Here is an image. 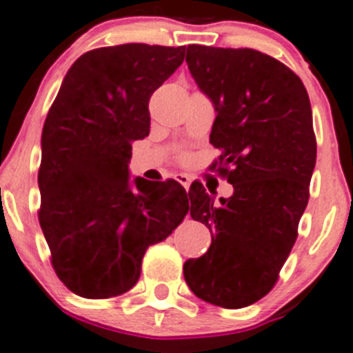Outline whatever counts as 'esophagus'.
Returning <instances> with one entry per match:
<instances>
[{
    "instance_id": "esophagus-1",
    "label": "esophagus",
    "mask_w": 353,
    "mask_h": 353,
    "mask_svg": "<svg viewBox=\"0 0 353 353\" xmlns=\"http://www.w3.org/2000/svg\"><path fill=\"white\" fill-rule=\"evenodd\" d=\"M176 179L179 181L181 184H183L184 188H190V184H191V179H190V176H188V174H176Z\"/></svg>"
}]
</instances>
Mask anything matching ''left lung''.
Masks as SVG:
<instances>
[{
  "label": "left lung",
  "instance_id": "left-lung-1",
  "mask_svg": "<svg viewBox=\"0 0 353 353\" xmlns=\"http://www.w3.org/2000/svg\"><path fill=\"white\" fill-rule=\"evenodd\" d=\"M186 63L216 109L210 169L234 186L213 201L190 190L191 216L213 232L208 251L184 263V279L210 304L239 309L279 280L309 201L316 137L307 90L279 59L254 49L188 46Z\"/></svg>",
  "mask_w": 353,
  "mask_h": 353
}]
</instances>
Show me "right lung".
<instances>
[{
  "label": "right lung",
  "mask_w": 353,
  "mask_h": 353,
  "mask_svg": "<svg viewBox=\"0 0 353 353\" xmlns=\"http://www.w3.org/2000/svg\"><path fill=\"white\" fill-rule=\"evenodd\" d=\"M186 46L121 44L81 54L42 130L39 223L56 275L73 294L109 299L140 279L148 245L190 210L176 181L131 183V143L150 133L148 101L181 66Z\"/></svg>",
  "instance_id": "right-lung-1"
}]
</instances>
